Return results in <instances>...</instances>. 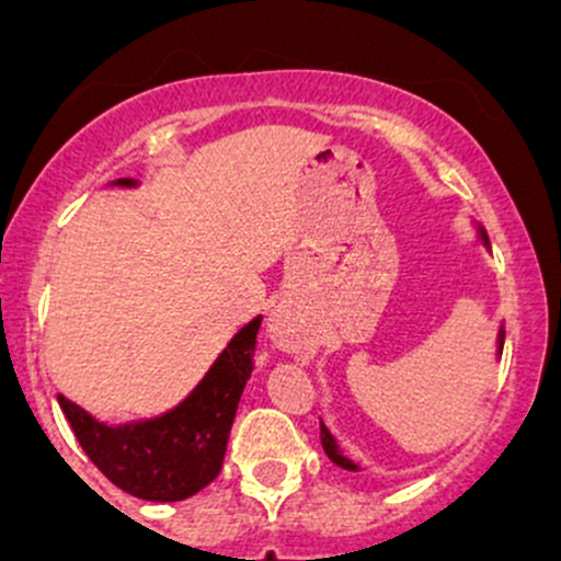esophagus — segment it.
I'll return each mask as SVG.
<instances>
[{"label": "esophagus", "instance_id": "obj_1", "mask_svg": "<svg viewBox=\"0 0 561 561\" xmlns=\"http://www.w3.org/2000/svg\"><path fill=\"white\" fill-rule=\"evenodd\" d=\"M268 333L274 339L276 347H282L285 353L307 355L309 353V339L307 333H301V328L293 325L285 314H274L268 320Z\"/></svg>", "mask_w": 561, "mask_h": 561}]
</instances>
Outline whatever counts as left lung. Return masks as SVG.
Listing matches in <instances>:
<instances>
[{"instance_id":"8db88e82","label":"left lung","mask_w":561,"mask_h":561,"mask_svg":"<svg viewBox=\"0 0 561 561\" xmlns=\"http://www.w3.org/2000/svg\"><path fill=\"white\" fill-rule=\"evenodd\" d=\"M480 239H483V244L489 247V239H485V230L483 228H480ZM502 344H505V331H502V328H500V353H502ZM320 443H322V450H325L328 458H331V461L336 463V467L350 469V472H355V469H358V463H353L347 456H342V450H339L336 439H333L331 432H328V428L322 426V421H320Z\"/></svg>"}]
</instances>
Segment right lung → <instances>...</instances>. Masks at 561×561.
<instances>
[{
	"instance_id": "add662e5",
	"label": "right lung",
	"mask_w": 561,
	"mask_h": 561,
	"mask_svg": "<svg viewBox=\"0 0 561 561\" xmlns=\"http://www.w3.org/2000/svg\"><path fill=\"white\" fill-rule=\"evenodd\" d=\"M116 184L135 186L133 179ZM263 317H254L222 350L197 388L151 421L105 426L59 396L83 454L127 494L149 502H179L206 489L222 469L239 399L254 369V344Z\"/></svg>"
}]
</instances>
